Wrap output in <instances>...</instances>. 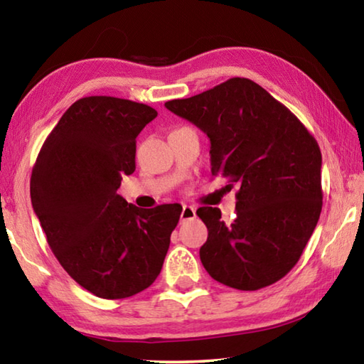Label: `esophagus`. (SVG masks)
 I'll return each mask as SVG.
<instances>
[{
  "mask_svg": "<svg viewBox=\"0 0 364 364\" xmlns=\"http://www.w3.org/2000/svg\"><path fill=\"white\" fill-rule=\"evenodd\" d=\"M180 218H181V221L196 218V208L193 205H183V210H181V217Z\"/></svg>",
  "mask_w": 364,
  "mask_h": 364,
  "instance_id": "obj_1",
  "label": "esophagus"
}]
</instances>
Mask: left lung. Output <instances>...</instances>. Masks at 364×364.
<instances>
[{
	"mask_svg": "<svg viewBox=\"0 0 364 364\" xmlns=\"http://www.w3.org/2000/svg\"><path fill=\"white\" fill-rule=\"evenodd\" d=\"M210 138L212 175L239 188L236 220L200 207L208 237L200 262L215 281L239 291L274 284L291 271L323 207L321 151L284 104L249 78L165 102Z\"/></svg>",
	"mask_w": 364,
	"mask_h": 364,
	"instance_id": "1",
	"label": "left lung"
}]
</instances>
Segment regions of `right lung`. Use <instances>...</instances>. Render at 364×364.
Here are the masks:
<instances>
[{"mask_svg":"<svg viewBox=\"0 0 364 364\" xmlns=\"http://www.w3.org/2000/svg\"><path fill=\"white\" fill-rule=\"evenodd\" d=\"M157 117L146 104L88 96L48 134L30 178V197L63 268L101 299H127L162 269L180 204L139 208L117 194L136 164V136Z\"/></svg>","mask_w":364,"mask_h":364,"instance_id":"right-lung-1","label":"right lung"}]
</instances>
